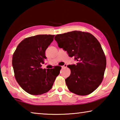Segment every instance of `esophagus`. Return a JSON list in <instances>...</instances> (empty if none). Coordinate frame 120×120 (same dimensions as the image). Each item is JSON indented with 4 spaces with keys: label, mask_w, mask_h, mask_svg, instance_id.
Instances as JSON below:
<instances>
[{
    "label": "esophagus",
    "mask_w": 120,
    "mask_h": 120,
    "mask_svg": "<svg viewBox=\"0 0 120 120\" xmlns=\"http://www.w3.org/2000/svg\"><path fill=\"white\" fill-rule=\"evenodd\" d=\"M66 66H67V64H65L63 66H62V68H66Z\"/></svg>",
    "instance_id": "1"
}]
</instances>
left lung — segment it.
Segmentation results:
<instances>
[{"mask_svg":"<svg viewBox=\"0 0 120 120\" xmlns=\"http://www.w3.org/2000/svg\"><path fill=\"white\" fill-rule=\"evenodd\" d=\"M54 39L60 48L77 61L68 66L71 72L65 79L68 89L78 95L93 93L103 81L106 66L99 42L90 33L78 31L57 34Z\"/></svg>","mask_w":120,"mask_h":120,"instance_id":"left-lung-1","label":"left lung"}]
</instances>
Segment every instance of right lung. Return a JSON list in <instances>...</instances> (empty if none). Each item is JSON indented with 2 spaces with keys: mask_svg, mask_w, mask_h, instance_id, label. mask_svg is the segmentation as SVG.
<instances>
[{
  "mask_svg": "<svg viewBox=\"0 0 120 120\" xmlns=\"http://www.w3.org/2000/svg\"><path fill=\"white\" fill-rule=\"evenodd\" d=\"M54 35H37L25 38L17 46L13 55L12 65L17 83L26 93L39 95L52 88L60 70L42 69L45 52Z\"/></svg>",
  "mask_w": 120,
  "mask_h": 120,
  "instance_id": "add662e5",
  "label": "right lung"
}]
</instances>
